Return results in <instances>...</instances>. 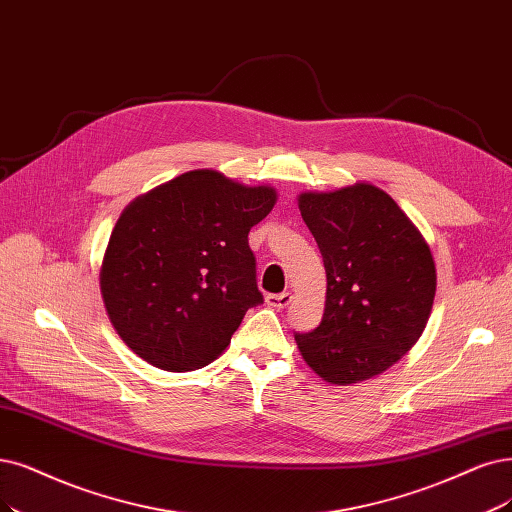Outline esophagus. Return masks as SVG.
Returning a JSON list of instances; mask_svg holds the SVG:
<instances>
[{
  "instance_id": "34e87169",
  "label": "esophagus",
  "mask_w": 512,
  "mask_h": 512,
  "mask_svg": "<svg viewBox=\"0 0 512 512\" xmlns=\"http://www.w3.org/2000/svg\"><path fill=\"white\" fill-rule=\"evenodd\" d=\"M291 299H293L291 293H272V295L266 297V304L276 308V310H282V308H287L291 304Z\"/></svg>"
}]
</instances>
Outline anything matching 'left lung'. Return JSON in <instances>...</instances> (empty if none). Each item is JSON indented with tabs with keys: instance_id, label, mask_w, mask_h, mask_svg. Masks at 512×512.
<instances>
[{
	"instance_id": "left-lung-1",
	"label": "left lung",
	"mask_w": 512,
	"mask_h": 512,
	"mask_svg": "<svg viewBox=\"0 0 512 512\" xmlns=\"http://www.w3.org/2000/svg\"><path fill=\"white\" fill-rule=\"evenodd\" d=\"M299 211L327 272L320 325L295 333L304 361L331 384H356L392 367L418 342L437 270L428 244L386 192L369 183L301 194Z\"/></svg>"
}]
</instances>
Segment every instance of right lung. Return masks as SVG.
Listing matches in <instances>:
<instances>
[{"label": "right lung", "mask_w": 512, "mask_h": 512, "mask_svg": "<svg viewBox=\"0 0 512 512\" xmlns=\"http://www.w3.org/2000/svg\"><path fill=\"white\" fill-rule=\"evenodd\" d=\"M276 202L215 170H192L132 202L113 227L101 293L113 329L143 361L194 371L263 304L249 232Z\"/></svg>", "instance_id": "add662e5"}]
</instances>
